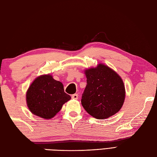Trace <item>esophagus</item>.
Here are the masks:
<instances>
[{
	"label": "esophagus",
	"mask_w": 157,
	"mask_h": 157,
	"mask_svg": "<svg viewBox=\"0 0 157 157\" xmlns=\"http://www.w3.org/2000/svg\"><path fill=\"white\" fill-rule=\"evenodd\" d=\"M71 98H72V99H73V100H78V95L77 94H73V95L71 96Z\"/></svg>",
	"instance_id": "obj_1"
}]
</instances>
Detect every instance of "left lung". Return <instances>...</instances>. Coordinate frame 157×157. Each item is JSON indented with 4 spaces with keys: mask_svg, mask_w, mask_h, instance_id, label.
Masks as SVG:
<instances>
[{
    "mask_svg": "<svg viewBox=\"0 0 157 157\" xmlns=\"http://www.w3.org/2000/svg\"><path fill=\"white\" fill-rule=\"evenodd\" d=\"M84 73L87 85L81 102L88 114L103 119L119 112L125 101V89L117 73L102 63L86 69Z\"/></svg>",
    "mask_w": 157,
    "mask_h": 157,
    "instance_id": "left-lung-1",
    "label": "left lung"
}]
</instances>
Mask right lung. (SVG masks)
<instances>
[{"mask_svg": "<svg viewBox=\"0 0 157 157\" xmlns=\"http://www.w3.org/2000/svg\"><path fill=\"white\" fill-rule=\"evenodd\" d=\"M71 99L64 92L63 84L51 74L37 77L26 92V103L33 114L44 119H51Z\"/></svg>", "mask_w": 157, "mask_h": 157, "instance_id": "add662e5", "label": "right lung"}]
</instances>
